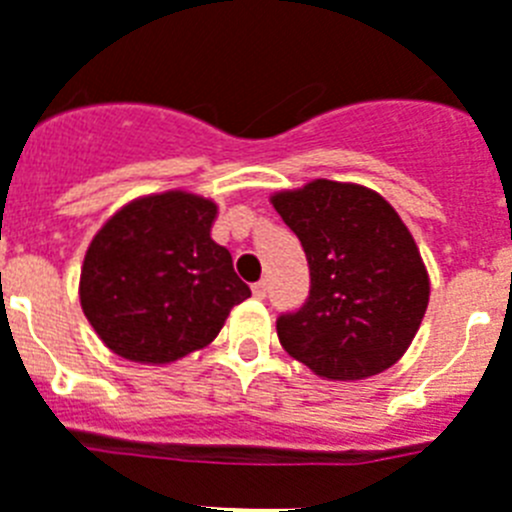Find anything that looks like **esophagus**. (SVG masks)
I'll return each instance as SVG.
<instances>
[{
    "mask_svg": "<svg viewBox=\"0 0 512 512\" xmlns=\"http://www.w3.org/2000/svg\"><path fill=\"white\" fill-rule=\"evenodd\" d=\"M252 294H255L257 299H265V294H268V281L252 283Z\"/></svg>",
    "mask_w": 512,
    "mask_h": 512,
    "instance_id": "esophagus-1",
    "label": "esophagus"
}]
</instances>
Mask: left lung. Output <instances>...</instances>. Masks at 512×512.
Returning a JSON list of instances; mask_svg holds the SVG:
<instances>
[{"label":"left lung","mask_w":512,"mask_h":512,"mask_svg":"<svg viewBox=\"0 0 512 512\" xmlns=\"http://www.w3.org/2000/svg\"><path fill=\"white\" fill-rule=\"evenodd\" d=\"M299 236L309 299L278 317V341L322 380H367L393 367L429 304V273L409 226L380 192L312 179L270 195Z\"/></svg>","instance_id":"left-lung-1"}]
</instances>
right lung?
<instances>
[{
    "label": "right lung",
    "instance_id": "add662e5",
    "mask_svg": "<svg viewBox=\"0 0 512 512\" xmlns=\"http://www.w3.org/2000/svg\"><path fill=\"white\" fill-rule=\"evenodd\" d=\"M218 205L169 190L130 200L90 239L80 307L117 356L171 364L205 349L252 291L213 242Z\"/></svg>",
    "mask_w": 512,
    "mask_h": 512
}]
</instances>
